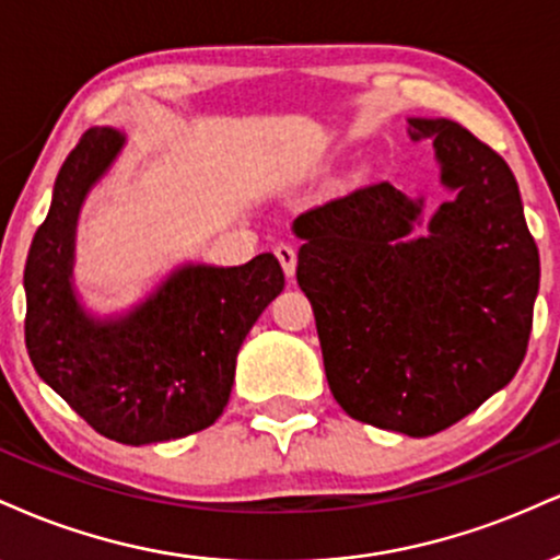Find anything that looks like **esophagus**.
I'll return each mask as SVG.
<instances>
[{
	"mask_svg": "<svg viewBox=\"0 0 560 560\" xmlns=\"http://www.w3.org/2000/svg\"><path fill=\"white\" fill-rule=\"evenodd\" d=\"M273 253H276V258H279L281 268H284L287 279H292L294 271H298V250H294L289 242H279V245L273 247Z\"/></svg>",
	"mask_w": 560,
	"mask_h": 560,
	"instance_id": "34e87169",
	"label": "esophagus"
}]
</instances>
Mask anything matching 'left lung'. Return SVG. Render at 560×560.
<instances>
[{
  "mask_svg": "<svg viewBox=\"0 0 560 560\" xmlns=\"http://www.w3.org/2000/svg\"><path fill=\"white\" fill-rule=\"evenodd\" d=\"M433 140L435 208L388 182L294 219L298 284L318 326L334 399L354 420L409 438L446 430L522 365L540 255L509 164L451 119L409 117Z\"/></svg>",
  "mask_w": 560,
  "mask_h": 560,
  "instance_id": "obj_1",
  "label": "left lung"
}]
</instances>
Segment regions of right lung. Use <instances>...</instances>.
I'll list each match as a JSON object with an SVG mask.
<instances>
[{"label":"right lung","instance_id":"right-lung-1","mask_svg":"<svg viewBox=\"0 0 560 560\" xmlns=\"http://www.w3.org/2000/svg\"><path fill=\"white\" fill-rule=\"evenodd\" d=\"M125 143V132L93 127L57 174L25 260V347L46 386L96 433L145 446L219 420L242 341L281 294L284 271L271 253L232 268L182 262L138 305L88 310L75 289L78 219Z\"/></svg>","mask_w":560,"mask_h":560}]
</instances>
